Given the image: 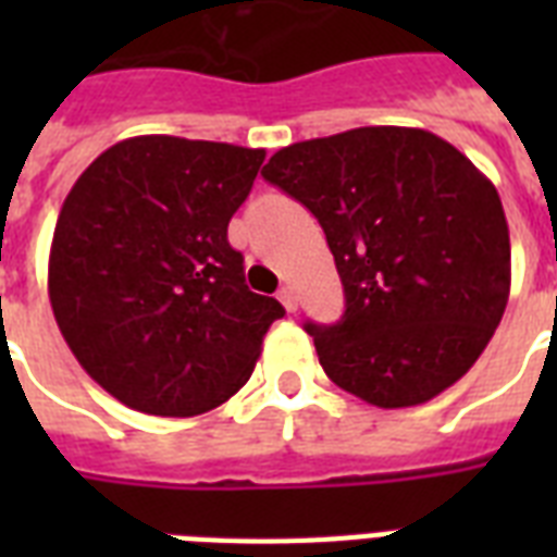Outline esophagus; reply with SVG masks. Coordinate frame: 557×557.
<instances>
[{
	"instance_id": "34e87169",
	"label": "esophagus",
	"mask_w": 557,
	"mask_h": 557,
	"mask_svg": "<svg viewBox=\"0 0 557 557\" xmlns=\"http://www.w3.org/2000/svg\"><path fill=\"white\" fill-rule=\"evenodd\" d=\"M280 304L286 306V312H297V295L292 286H283L280 288Z\"/></svg>"
}]
</instances>
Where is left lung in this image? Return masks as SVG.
<instances>
[{
	"instance_id": "obj_1",
	"label": "left lung",
	"mask_w": 557,
	"mask_h": 557,
	"mask_svg": "<svg viewBox=\"0 0 557 557\" xmlns=\"http://www.w3.org/2000/svg\"><path fill=\"white\" fill-rule=\"evenodd\" d=\"M262 178L321 222L347 309L306 323L323 372L375 407L431 401L466 375L511 286L494 185L440 135L361 126L274 152Z\"/></svg>"
}]
</instances>
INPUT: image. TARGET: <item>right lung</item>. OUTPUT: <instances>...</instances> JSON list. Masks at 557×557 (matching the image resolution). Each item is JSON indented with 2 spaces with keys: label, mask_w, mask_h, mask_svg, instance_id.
<instances>
[{
  "label": "right lung",
  "mask_w": 557,
  "mask_h": 557,
  "mask_svg": "<svg viewBox=\"0 0 557 557\" xmlns=\"http://www.w3.org/2000/svg\"><path fill=\"white\" fill-rule=\"evenodd\" d=\"M265 150L138 135L69 190L48 257L54 321L109 396L150 416L213 410L251 379L286 309L245 286L227 222Z\"/></svg>",
  "instance_id": "obj_1"
}]
</instances>
